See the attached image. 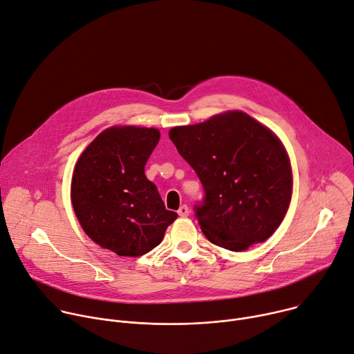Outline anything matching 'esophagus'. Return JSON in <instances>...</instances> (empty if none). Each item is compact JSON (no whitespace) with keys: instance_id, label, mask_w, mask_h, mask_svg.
Masks as SVG:
<instances>
[{"instance_id":"34e87169","label":"esophagus","mask_w":354,"mask_h":354,"mask_svg":"<svg viewBox=\"0 0 354 354\" xmlns=\"http://www.w3.org/2000/svg\"><path fill=\"white\" fill-rule=\"evenodd\" d=\"M177 214L180 215V216H188V214H189V209H188V207L184 204V205H181L180 208H178V211H177Z\"/></svg>"}]
</instances>
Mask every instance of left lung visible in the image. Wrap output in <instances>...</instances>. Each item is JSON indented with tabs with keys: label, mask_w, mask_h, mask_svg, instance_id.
<instances>
[{
	"label": "left lung",
	"mask_w": 354,
	"mask_h": 354,
	"mask_svg": "<svg viewBox=\"0 0 354 354\" xmlns=\"http://www.w3.org/2000/svg\"><path fill=\"white\" fill-rule=\"evenodd\" d=\"M169 136L200 177L205 197L195 216L207 239L242 252L277 230L290 207L288 154L268 128L242 111L176 127Z\"/></svg>",
	"instance_id": "1"
}]
</instances>
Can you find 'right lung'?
<instances>
[{"instance_id":"add662e5","label":"right lung","mask_w":354,"mask_h":354,"mask_svg":"<svg viewBox=\"0 0 354 354\" xmlns=\"http://www.w3.org/2000/svg\"><path fill=\"white\" fill-rule=\"evenodd\" d=\"M160 132L112 127L78 157L71 178V204L84 232L118 256L138 257L163 241L178 216L167 211L145 165Z\"/></svg>"}]
</instances>
